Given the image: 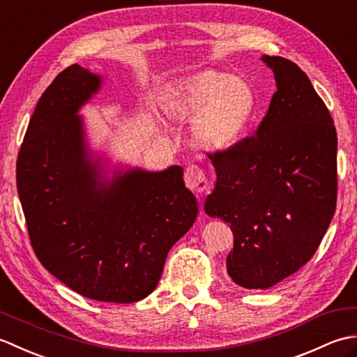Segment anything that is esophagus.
Instances as JSON below:
<instances>
[{"label":"esophagus","mask_w":357,"mask_h":357,"mask_svg":"<svg viewBox=\"0 0 357 357\" xmlns=\"http://www.w3.org/2000/svg\"><path fill=\"white\" fill-rule=\"evenodd\" d=\"M184 181H185V185L190 188L192 192H196V193H202L208 188V176L206 170L196 164L187 165L185 173H184Z\"/></svg>","instance_id":"esophagus-1"}]
</instances>
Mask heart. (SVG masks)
<instances>
[{
  "mask_svg": "<svg viewBox=\"0 0 357 357\" xmlns=\"http://www.w3.org/2000/svg\"><path fill=\"white\" fill-rule=\"evenodd\" d=\"M167 109L179 118L195 116V141L219 149L244 133L255 112V96L242 79L204 72L176 82L167 98Z\"/></svg>",
  "mask_w": 357,
  "mask_h": 357,
  "instance_id": "b5f03b06",
  "label": "heart"
}]
</instances>
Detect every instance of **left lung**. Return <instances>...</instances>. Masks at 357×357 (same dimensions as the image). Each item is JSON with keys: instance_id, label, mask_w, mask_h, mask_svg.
<instances>
[{"instance_id": "8db88e82", "label": "left lung", "mask_w": 357, "mask_h": 357, "mask_svg": "<svg viewBox=\"0 0 357 357\" xmlns=\"http://www.w3.org/2000/svg\"><path fill=\"white\" fill-rule=\"evenodd\" d=\"M278 90L255 135L208 153L216 187L206 213L230 224L227 270L262 290L312 259L337 199V135L330 110L290 59L262 56Z\"/></svg>"}]
</instances>
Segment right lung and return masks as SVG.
<instances>
[{"instance_id": "right-lung-1", "label": "right lung", "mask_w": 357, "mask_h": 357, "mask_svg": "<svg viewBox=\"0 0 357 357\" xmlns=\"http://www.w3.org/2000/svg\"><path fill=\"white\" fill-rule=\"evenodd\" d=\"M100 78L73 64L44 90L20 147L17 187L30 244L53 276L89 299L128 304L155 290L165 257L198 216L184 170L95 179L77 112Z\"/></svg>"}]
</instances>
